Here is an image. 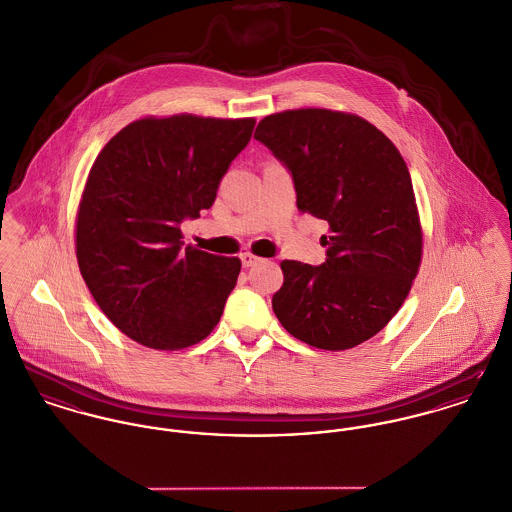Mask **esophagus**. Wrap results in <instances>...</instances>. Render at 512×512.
Returning a JSON list of instances; mask_svg holds the SVG:
<instances>
[{
  "instance_id": "esophagus-1",
  "label": "esophagus",
  "mask_w": 512,
  "mask_h": 512,
  "mask_svg": "<svg viewBox=\"0 0 512 512\" xmlns=\"http://www.w3.org/2000/svg\"><path fill=\"white\" fill-rule=\"evenodd\" d=\"M241 263H243V267H253L259 263V257L247 251V253H241Z\"/></svg>"
}]
</instances>
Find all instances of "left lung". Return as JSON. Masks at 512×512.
Returning <instances> with one entry per match:
<instances>
[{
    "label": "left lung",
    "instance_id": "8db88e82",
    "mask_svg": "<svg viewBox=\"0 0 512 512\" xmlns=\"http://www.w3.org/2000/svg\"><path fill=\"white\" fill-rule=\"evenodd\" d=\"M255 140L290 169L298 210L329 224L323 265L280 263L275 315L310 347L353 349L390 323L421 267L423 230L409 169L382 130L341 111L269 115Z\"/></svg>",
    "mask_w": 512,
    "mask_h": 512
}]
</instances>
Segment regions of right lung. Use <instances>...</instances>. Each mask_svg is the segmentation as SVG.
<instances>
[{
    "label": "right lung",
    "instance_id": "right-lung-1",
    "mask_svg": "<svg viewBox=\"0 0 512 512\" xmlns=\"http://www.w3.org/2000/svg\"><path fill=\"white\" fill-rule=\"evenodd\" d=\"M255 118L146 117L115 134L79 200L76 255L118 329L156 351L206 339L241 271L237 257L187 245L181 222L210 208Z\"/></svg>",
    "mask_w": 512,
    "mask_h": 512
}]
</instances>
